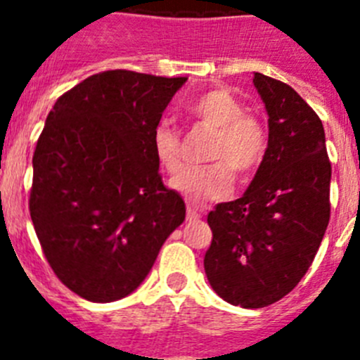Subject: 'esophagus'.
<instances>
[{
  "mask_svg": "<svg viewBox=\"0 0 360 360\" xmlns=\"http://www.w3.org/2000/svg\"><path fill=\"white\" fill-rule=\"evenodd\" d=\"M202 216V209H198L196 205L189 203L187 205V219H198Z\"/></svg>",
  "mask_w": 360,
  "mask_h": 360,
  "instance_id": "34e87169",
  "label": "esophagus"
}]
</instances>
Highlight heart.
<instances>
[{
  "instance_id": "b5f03b06",
  "label": "heart",
  "mask_w": 360,
  "mask_h": 360,
  "mask_svg": "<svg viewBox=\"0 0 360 360\" xmlns=\"http://www.w3.org/2000/svg\"><path fill=\"white\" fill-rule=\"evenodd\" d=\"M189 120L214 129L207 158L211 164L186 167L171 180V187L191 202H209L229 195L234 171L249 178L265 162L269 153V126L254 111L245 110L240 98L225 88H211L184 104ZM151 146L155 158L167 173L182 165L180 133L169 122H158L153 129Z\"/></svg>"
}]
</instances>
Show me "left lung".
Returning a JSON list of instances; mask_svg holds the SVG:
<instances>
[{"label":"left lung","mask_w":360,"mask_h":360,"mask_svg":"<svg viewBox=\"0 0 360 360\" xmlns=\"http://www.w3.org/2000/svg\"><path fill=\"white\" fill-rule=\"evenodd\" d=\"M269 113L270 146L241 198L209 212L203 266L227 303L263 308L295 288L330 221L332 164L317 113L285 82L254 73Z\"/></svg>","instance_id":"left-lung-1"}]
</instances>
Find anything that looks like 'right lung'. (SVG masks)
Masks as SVG:
<instances>
[{
  "label": "right lung",
  "mask_w": 360,
  "mask_h": 360,
  "mask_svg": "<svg viewBox=\"0 0 360 360\" xmlns=\"http://www.w3.org/2000/svg\"><path fill=\"white\" fill-rule=\"evenodd\" d=\"M187 77L106 70L63 94L34 151L30 218L59 281L94 303L131 294L186 219L151 146Z\"/></svg>",
  "instance_id": "add662e5"
}]
</instances>
